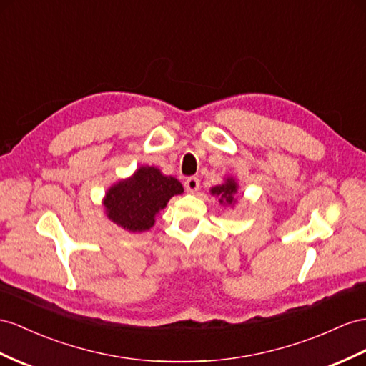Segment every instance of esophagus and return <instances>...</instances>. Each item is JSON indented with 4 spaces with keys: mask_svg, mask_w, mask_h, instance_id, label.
<instances>
[{
    "mask_svg": "<svg viewBox=\"0 0 366 366\" xmlns=\"http://www.w3.org/2000/svg\"><path fill=\"white\" fill-rule=\"evenodd\" d=\"M184 187H185V190L189 192V193L198 192V189H199V179H198V177H196V176L187 177L185 182H184Z\"/></svg>",
    "mask_w": 366,
    "mask_h": 366,
    "instance_id": "obj_1",
    "label": "esophagus"
}]
</instances>
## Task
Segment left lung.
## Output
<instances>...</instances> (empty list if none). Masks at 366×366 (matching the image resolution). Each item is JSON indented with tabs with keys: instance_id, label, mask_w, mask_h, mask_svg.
Instances as JSON below:
<instances>
[{
	"instance_id": "obj_1",
	"label": "left lung",
	"mask_w": 366,
	"mask_h": 366,
	"mask_svg": "<svg viewBox=\"0 0 366 366\" xmlns=\"http://www.w3.org/2000/svg\"><path fill=\"white\" fill-rule=\"evenodd\" d=\"M237 192H238V184L235 179H233V177H227L226 182L213 187V189L210 190V193L213 196H218L221 204H226V205H232L237 202V198H235Z\"/></svg>"
}]
</instances>
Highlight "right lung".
I'll list each match as a JSON object with an SVG mask.
<instances>
[{
  "label": "right lung",
  "mask_w": 366,
  "mask_h": 366,
  "mask_svg": "<svg viewBox=\"0 0 366 366\" xmlns=\"http://www.w3.org/2000/svg\"><path fill=\"white\" fill-rule=\"evenodd\" d=\"M184 192L173 176H164L156 167H140L107 192L103 205L107 217L128 232H145L154 226L157 213L174 194Z\"/></svg>",
  "instance_id": "1"
}]
</instances>
